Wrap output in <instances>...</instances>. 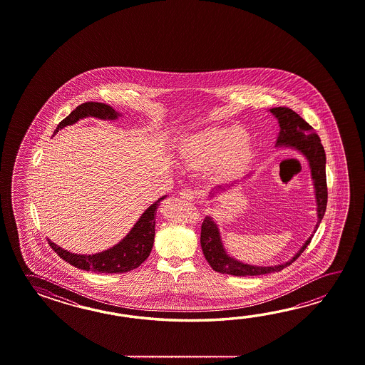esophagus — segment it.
I'll use <instances>...</instances> for the list:
<instances>
[{
  "label": "esophagus",
  "instance_id": "esophagus-1",
  "mask_svg": "<svg viewBox=\"0 0 365 365\" xmlns=\"http://www.w3.org/2000/svg\"><path fill=\"white\" fill-rule=\"evenodd\" d=\"M180 195H181V198H184L185 201H194V198H195V193H194L193 189H190V187H185V189H182L181 192H180Z\"/></svg>",
  "mask_w": 365,
  "mask_h": 365
}]
</instances>
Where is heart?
<instances>
[{
  "label": "heart",
  "mask_w": 365,
  "mask_h": 365,
  "mask_svg": "<svg viewBox=\"0 0 365 365\" xmlns=\"http://www.w3.org/2000/svg\"><path fill=\"white\" fill-rule=\"evenodd\" d=\"M247 151V133L237 126L209 129L194 134L184 142L180 158L189 168H203L228 154L237 159Z\"/></svg>",
  "instance_id": "b5f03b06"
}]
</instances>
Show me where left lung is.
I'll return each mask as SVG.
<instances>
[{"label": "left lung", "instance_id": "obj_1", "mask_svg": "<svg viewBox=\"0 0 365 365\" xmlns=\"http://www.w3.org/2000/svg\"><path fill=\"white\" fill-rule=\"evenodd\" d=\"M270 112L279 121L280 133L277 140V146L284 145V146L296 148L309 162L312 179L316 189V200H317L318 222L316 225V230H317L322 217L325 215L326 205H327L325 150L316 130L304 120L303 117L299 116L295 110L286 107H277V108L270 109ZM310 240L312 237L305 241L303 248L300 249L299 253L286 264L267 266V267L252 266V264H242L232 257L227 256L220 240L219 230L211 217H206L202 222L201 247L206 261L209 262L212 270L222 274L235 275V277H256V275L280 272L292 264L296 258L303 253L305 248L309 245Z\"/></svg>", "mask_w": 365, "mask_h": 365}]
</instances>
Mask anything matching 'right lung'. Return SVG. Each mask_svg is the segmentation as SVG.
<instances>
[{"instance_id": "1", "label": "right lung", "mask_w": 365, "mask_h": 365, "mask_svg": "<svg viewBox=\"0 0 365 365\" xmlns=\"http://www.w3.org/2000/svg\"><path fill=\"white\" fill-rule=\"evenodd\" d=\"M93 116L107 120H115L120 116L115 109L109 107L104 103H95L87 101L81 106H78L69 116L65 117L60 124L57 125L55 133L61 130L66 125L77 123L79 118ZM165 197L159 198L155 203H153L148 207L140 220L133 227L132 231L125 236L123 241H120L113 248L104 250L98 255H74L68 250L57 247L52 241L48 240L49 247L55 250L60 258L66 261L68 264L86 270V272H98V274H120V272H132L138 266L145 262V259L150 256L154 237H155V215L156 209L160 201H163Z\"/></svg>"}]
</instances>
